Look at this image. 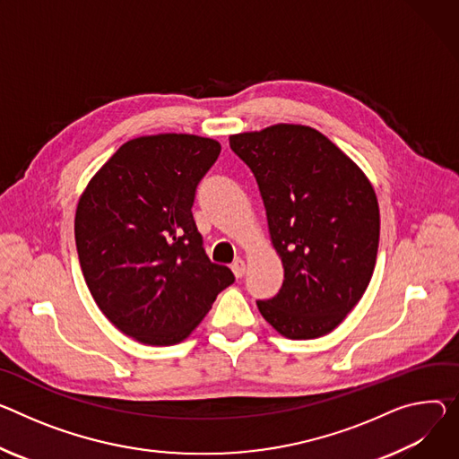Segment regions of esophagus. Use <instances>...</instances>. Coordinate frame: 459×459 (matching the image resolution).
<instances>
[{"label": "esophagus", "instance_id": "obj_1", "mask_svg": "<svg viewBox=\"0 0 459 459\" xmlns=\"http://www.w3.org/2000/svg\"><path fill=\"white\" fill-rule=\"evenodd\" d=\"M230 269H232V273H234V276H236V278H241V276L245 274V271H247V264H245V260L236 258V260L232 262Z\"/></svg>", "mask_w": 459, "mask_h": 459}]
</instances>
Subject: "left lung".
<instances>
[{
  "label": "left lung",
  "mask_w": 459,
  "mask_h": 459,
  "mask_svg": "<svg viewBox=\"0 0 459 459\" xmlns=\"http://www.w3.org/2000/svg\"><path fill=\"white\" fill-rule=\"evenodd\" d=\"M256 178L283 265L262 316L293 341L327 335L359 304L379 248V203L359 166L320 132L274 124L230 135Z\"/></svg>",
  "instance_id": "1"
}]
</instances>
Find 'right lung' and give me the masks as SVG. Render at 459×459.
Segmentation results:
<instances>
[{
    "instance_id": "right-lung-1",
    "label": "right lung",
    "mask_w": 459,
    "mask_h": 459,
    "mask_svg": "<svg viewBox=\"0 0 459 459\" xmlns=\"http://www.w3.org/2000/svg\"><path fill=\"white\" fill-rule=\"evenodd\" d=\"M221 146L188 134L124 143L78 199L82 273L108 320L143 344L185 341L234 281L203 248L192 204Z\"/></svg>"
}]
</instances>
